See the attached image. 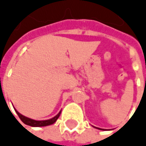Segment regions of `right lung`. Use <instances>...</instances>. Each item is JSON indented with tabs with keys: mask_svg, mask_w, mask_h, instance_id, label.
<instances>
[{
	"mask_svg": "<svg viewBox=\"0 0 146 146\" xmlns=\"http://www.w3.org/2000/svg\"><path fill=\"white\" fill-rule=\"evenodd\" d=\"M17 114L18 115L19 118L21 119V121L25 123L26 125H29V126H32V127H44V126H48V125H50V124H53L56 120L57 118L59 117L60 114H61V111L56 115L54 117L50 118V119H48V120H43V121H36V120H34V119H31V118H29L27 117H24L23 115L20 114L16 109H15Z\"/></svg>",
	"mask_w": 146,
	"mask_h": 146,
	"instance_id": "right-lung-1",
	"label": "right lung"
}]
</instances>
